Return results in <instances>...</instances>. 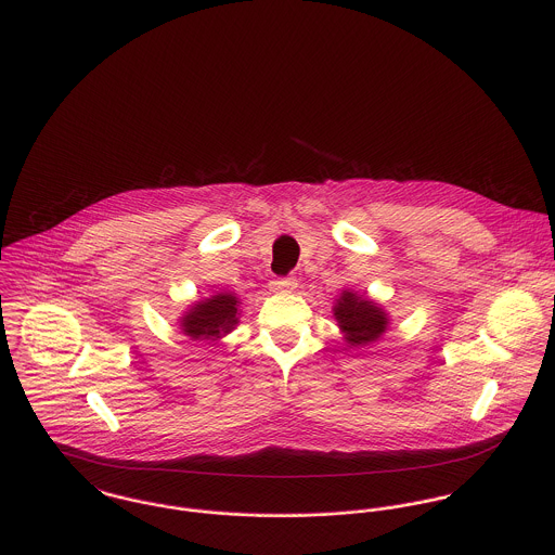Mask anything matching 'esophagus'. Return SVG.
<instances>
[{
	"label": "esophagus",
	"mask_w": 555,
	"mask_h": 555,
	"mask_svg": "<svg viewBox=\"0 0 555 555\" xmlns=\"http://www.w3.org/2000/svg\"><path fill=\"white\" fill-rule=\"evenodd\" d=\"M296 279H276L270 283V289L276 294H292L296 289Z\"/></svg>",
	"instance_id": "obj_1"
}]
</instances>
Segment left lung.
Returning a JSON list of instances; mask_svg holds the SVG:
<instances>
[{
    "label": "left lung",
    "mask_w": 555,
    "mask_h": 555,
    "mask_svg": "<svg viewBox=\"0 0 555 555\" xmlns=\"http://www.w3.org/2000/svg\"><path fill=\"white\" fill-rule=\"evenodd\" d=\"M334 320L347 347H366L377 343L390 326V318L379 302L366 294L343 289L334 300Z\"/></svg>",
    "instance_id": "1"
}]
</instances>
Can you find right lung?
Returning <instances> with one entry per match:
<instances>
[{
  "label": "right lung",
  "instance_id": "right-lung-1",
  "mask_svg": "<svg viewBox=\"0 0 555 555\" xmlns=\"http://www.w3.org/2000/svg\"><path fill=\"white\" fill-rule=\"evenodd\" d=\"M240 298L231 292H217L210 298L189 305L178 320L180 331L191 340H219L240 324Z\"/></svg>",
  "mask_w": 555,
  "mask_h": 555
}]
</instances>
